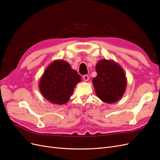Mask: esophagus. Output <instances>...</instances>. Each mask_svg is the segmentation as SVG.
I'll list each match as a JSON object with an SVG mask.
<instances>
[{
  "label": "esophagus",
  "instance_id": "obj_1",
  "mask_svg": "<svg viewBox=\"0 0 160 160\" xmlns=\"http://www.w3.org/2000/svg\"><path fill=\"white\" fill-rule=\"evenodd\" d=\"M83 79H84L85 81H87L88 80H89V77L87 75H85L83 76Z\"/></svg>",
  "mask_w": 160,
  "mask_h": 160
}]
</instances>
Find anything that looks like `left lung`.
<instances>
[{
  "label": "left lung",
  "mask_w": 160,
  "mask_h": 160,
  "mask_svg": "<svg viewBox=\"0 0 160 160\" xmlns=\"http://www.w3.org/2000/svg\"><path fill=\"white\" fill-rule=\"evenodd\" d=\"M97 75L92 79L97 96L104 102L114 103L122 97L127 79L121 66L113 60L102 59L96 65Z\"/></svg>",
  "instance_id": "1"
}]
</instances>
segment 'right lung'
Segmentation results:
<instances>
[{"label":"right lung","mask_w":160,"mask_h":160,"mask_svg":"<svg viewBox=\"0 0 160 160\" xmlns=\"http://www.w3.org/2000/svg\"><path fill=\"white\" fill-rule=\"evenodd\" d=\"M81 77L62 59L55 60L48 66L39 81L43 97L50 102L64 104L72 95L75 85Z\"/></svg>","instance_id":"1"}]
</instances>
